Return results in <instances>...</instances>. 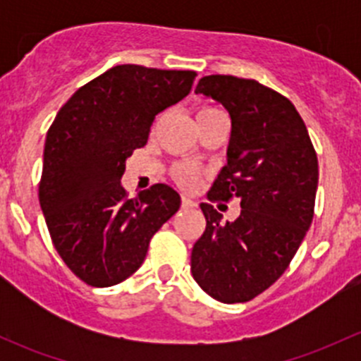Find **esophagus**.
<instances>
[{"instance_id":"obj_1","label":"esophagus","mask_w":361,"mask_h":361,"mask_svg":"<svg viewBox=\"0 0 361 361\" xmlns=\"http://www.w3.org/2000/svg\"><path fill=\"white\" fill-rule=\"evenodd\" d=\"M181 206H183V207H195V206H197V202H195L194 199L188 197V195H183V197H181Z\"/></svg>"}]
</instances>
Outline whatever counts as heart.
<instances>
[{
	"label": "heart",
	"mask_w": 361,
	"mask_h": 361,
	"mask_svg": "<svg viewBox=\"0 0 361 361\" xmlns=\"http://www.w3.org/2000/svg\"><path fill=\"white\" fill-rule=\"evenodd\" d=\"M218 111L221 110H218V108L214 106H202L201 110L197 111V116H206V115H211V113H218ZM171 174H173V180L176 181L180 187L188 188V190L197 187V183L202 178V171L199 169L197 166H192V164H187V162L176 164V166L173 167V171H171Z\"/></svg>",
	"instance_id": "1"
}]
</instances>
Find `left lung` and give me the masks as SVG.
<instances>
[{"instance_id": "left-lung-1", "label": "left lung", "mask_w": 361, "mask_h": 361, "mask_svg": "<svg viewBox=\"0 0 361 361\" xmlns=\"http://www.w3.org/2000/svg\"><path fill=\"white\" fill-rule=\"evenodd\" d=\"M195 92L232 118L227 166L201 209L204 234L192 248V276L225 304L248 302L274 285L314 216L318 157L292 101L257 80L209 75ZM239 198L242 214L221 226L211 202Z\"/></svg>"}]
</instances>
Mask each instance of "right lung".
<instances>
[{
    "label": "right lung",
    "mask_w": 361,
    "mask_h": 361,
    "mask_svg": "<svg viewBox=\"0 0 361 361\" xmlns=\"http://www.w3.org/2000/svg\"><path fill=\"white\" fill-rule=\"evenodd\" d=\"M197 73L122 64L80 87L45 140L38 195L57 253L89 286L140 269L155 232L180 209L164 183L129 199L126 159L147 145L155 115L183 99Z\"/></svg>",
    "instance_id": "obj_1"
}]
</instances>
